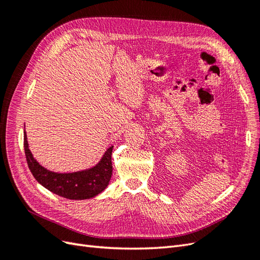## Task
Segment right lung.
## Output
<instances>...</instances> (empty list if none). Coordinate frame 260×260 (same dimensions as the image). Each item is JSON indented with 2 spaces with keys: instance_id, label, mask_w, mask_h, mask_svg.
Instances as JSON below:
<instances>
[{
  "instance_id": "1",
  "label": "right lung",
  "mask_w": 260,
  "mask_h": 260,
  "mask_svg": "<svg viewBox=\"0 0 260 260\" xmlns=\"http://www.w3.org/2000/svg\"><path fill=\"white\" fill-rule=\"evenodd\" d=\"M23 147L28 167L35 179L52 193L68 200H88L103 192L113 174L112 152L109 146L100 161L93 167L75 172H55L39 164L29 149L26 130H23Z\"/></svg>"
}]
</instances>
